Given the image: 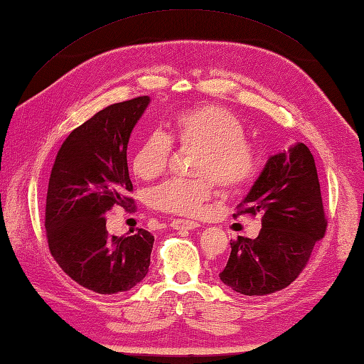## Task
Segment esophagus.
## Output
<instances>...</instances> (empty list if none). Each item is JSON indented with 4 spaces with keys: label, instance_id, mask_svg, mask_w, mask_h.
<instances>
[{
    "label": "esophagus",
    "instance_id": "esophagus-1",
    "mask_svg": "<svg viewBox=\"0 0 364 364\" xmlns=\"http://www.w3.org/2000/svg\"><path fill=\"white\" fill-rule=\"evenodd\" d=\"M200 225L196 220H188V219H173L170 222V227L173 230H194Z\"/></svg>",
    "mask_w": 364,
    "mask_h": 364
}]
</instances>
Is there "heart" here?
Wrapping results in <instances>:
<instances>
[{"instance_id": "heart-1", "label": "heart", "mask_w": 364, "mask_h": 364, "mask_svg": "<svg viewBox=\"0 0 364 364\" xmlns=\"http://www.w3.org/2000/svg\"><path fill=\"white\" fill-rule=\"evenodd\" d=\"M233 112L225 107L203 105L178 112L170 122V134H146L131 161L133 172L142 180H154L166 172L172 142L197 149L192 158L194 178H173L153 188L150 206L161 213L197 215L214 194V183L225 192L247 186L259 170L255 146Z\"/></svg>"}]
</instances>
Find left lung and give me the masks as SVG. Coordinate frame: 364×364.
<instances>
[{
	"instance_id": "8db88e82",
	"label": "left lung",
	"mask_w": 364,
	"mask_h": 364,
	"mask_svg": "<svg viewBox=\"0 0 364 364\" xmlns=\"http://www.w3.org/2000/svg\"><path fill=\"white\" fill-rule=\"evenodd\" d=\"M261 218L258 237L237 236L220 280L244 296H267L289 286L326 236L321 184L305 144L270 156L235 218Z\"/></svg>"
}]
</instances>
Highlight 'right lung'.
<instances>
[{
  "instance_id": "add662e5",
  "label": "right lung",
  "mask_w": 364,
  "mask_h": 364,
  "mask_svg": "<svg viewBox=\"0 0 364 364\" xmlns=\"http://www.w3.org/2000/svg\"><path fill=\"white\" fill-rule=\"evenodd\" d=\"M150 98L137 97L97 112L67 136L54 159L45 205L48 247L59 267L82 288L117 294L134 288L149 272L154 236H114L105 214L128 197L127 146ZM134 210V208H133Z\"/></svg>"
}]
</instances>
